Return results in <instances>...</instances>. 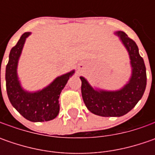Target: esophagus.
Instances as JSON below:
<instances>
[{"instance_id": "1", "label": "esophagus", "mask_w": 155, "mask_h": 155, "mask_svg": "<svg viewBox=\"0 0 155 155\" xmlns=\"http://www.w3.org/2000/svg\"><path fill=\"white\" fill-rule=\"evenodd\" d=\"M78 69H80V65H78Z\"/></svg>"}]
</instances>
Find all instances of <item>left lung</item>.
I'll return each instance as SVG.
<instances>
[{
  "mask_svg": "<svg viewBox=\"0 0 155 155\" xmlns=\"http://www.w3.org/2000/svg\"><path fill=\"white\" fill-rule=\"evenodd\" d=\"M127 50L131 74L128 82L118 90L110 91L91 86L84 77H80L81 92L87 109L97 116L119 117L128 113L140 101L147 85L146 67L138 46L122 31H115Z\"/></svg>",
  "mask_w": 155,
  "mask_h": 155,
  "instance_id": "left-lung-1",
  "label": "left lung"
}]
</instances>
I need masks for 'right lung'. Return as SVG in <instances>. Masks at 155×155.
I'll use <instances>...</instances> for the list:
<instances>
[{"label": "right lung", "mask_w": 155, "mask_h": 155, "mask_svg": "<svg viewBox=\"0 0 155 155\" xmlns=\"http://www.w3.org/2000/svg\"><path fill=\"white\" fill-rule=\"evenodd\" d=\"M30 35L31 32L23 33L16 45L10 51L5 76L7 93L13 107L27 120L33 122H47L58 115L60 93L70 78L74 75L75 70L57 77L43 89L35 91L24 89L18 76V64L26 40Z\"/></svg>", "instance_id": "obj_1"}]
</instances>
